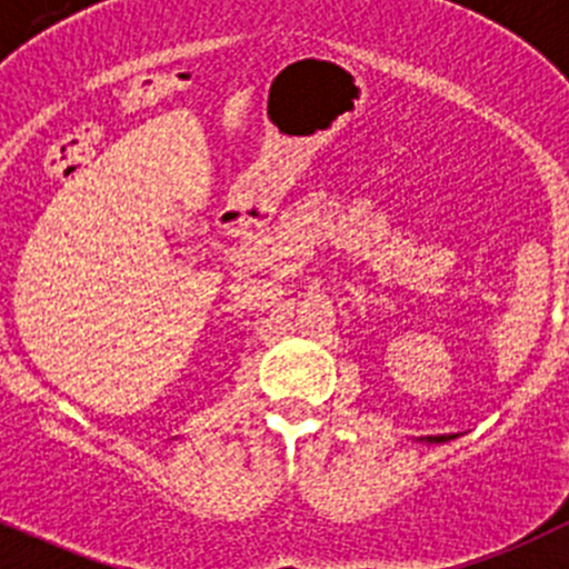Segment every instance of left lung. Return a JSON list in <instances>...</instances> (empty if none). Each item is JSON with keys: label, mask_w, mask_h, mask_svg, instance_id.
<instances>
[{"label": "left lung", "mask_w": 569, "mask_h": 569, "mask_svg": "<svg viewBox=\"0 0 569 569\" xmlns=\"http://www.w3.org/2000/svg\"><path fill=\"white\" fill-rule=\"evenodd\" d=\"M448 439L453 437H428V442H448Z\"/></svg>", "instance_id": "left-lung-1"}]
</instances>
